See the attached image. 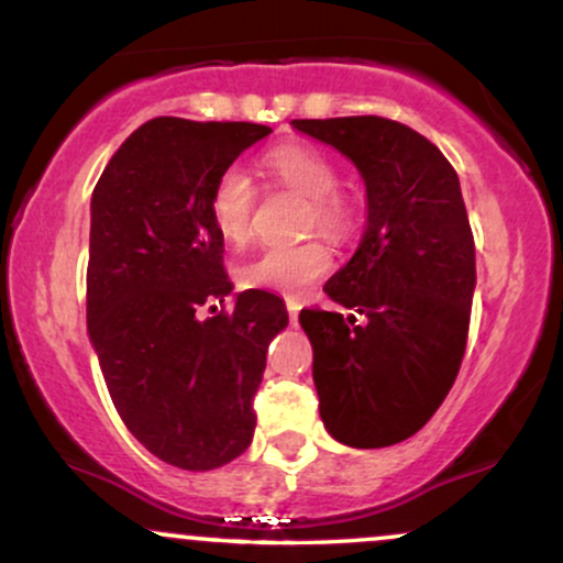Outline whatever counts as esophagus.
I'll return each mask as SVG.
<instances>
[{"instance_id": "esophagus-1", "label": "esophagus", "mask_w": 563, "mask_h": 563, "mask_svg": "<svg viewBox=\"0 0 563 563\" xmlns=\"http://www.w3.org/2000/svg\"><path fill=\"white\" fill-rule=\"evenodd\" d=\"M286 307H288V318H290V322H296V320H299V309H301V301H299V299H294V296H288V299H286Z\"/></svg>"}]
</instances>
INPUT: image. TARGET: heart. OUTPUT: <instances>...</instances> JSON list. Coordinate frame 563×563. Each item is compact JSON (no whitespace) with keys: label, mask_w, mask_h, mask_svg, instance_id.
<instances>
[{"label":"heart","mask_w":563,"mask_h":563,"mask_svg":"<svg viewBox=\"0 0 563 563\" xmlns=\"http://www.w3.org/2000/svg\"><path fill=\"white\" fill-rule=\"evenodd\" d=\"M264 172L275 183L309 198L307 230L328 238H344L352 228V206L339 192V169L325 153L303 142L277 145L262 158ZM256 209V185L243 166H228L217 177L209 196V214L219 235L232 245L251 238ZM333 267V254L322 241L269 245L238 269L245 288H267L277 294H301Z\"/></svg>","instance_id":"obj_1"}]
</instances>
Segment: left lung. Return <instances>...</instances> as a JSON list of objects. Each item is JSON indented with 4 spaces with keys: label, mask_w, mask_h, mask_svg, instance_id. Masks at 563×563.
<instances>
[{
    "label": "left lung",
    "mask_w": 563,
    "mask_h": 563,
    "mask_svg": "<svg viewBox=\"0 0 563 563\" xmlns=\"http://www.w3.org/2000/svg\"><path fill=\"white\" fill-rule=\"evenodd\" d=\"M290 124L344 153L367 190L363 241L322 288L354 314H299L320 418L349 448H389L434 416L466 352L476 254L461 183L434 142L399 121Z\"/></svg>",
    "instance_id": "obj_1"
}]
</instances>
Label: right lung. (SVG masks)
<instances>
[{"instance_id":"1","label":"right lung","mask_w":563,"mask_h":563,"mask_svg":"<svg viewBox=\"0 0 563 563\" xmlns=\"http://www.w3.org/2000/svg\"><path fill=\"white\" fill-rule=\"evenodd\" d=\"M269 126L147 121L108 161L92 192L87 328L121 421L169 466L211 471L254 439L267 346L288 325L269 290L224 301V238L209 214L217 177ZM214 309V307H211Z\"/></svg>"}]
</instances>
